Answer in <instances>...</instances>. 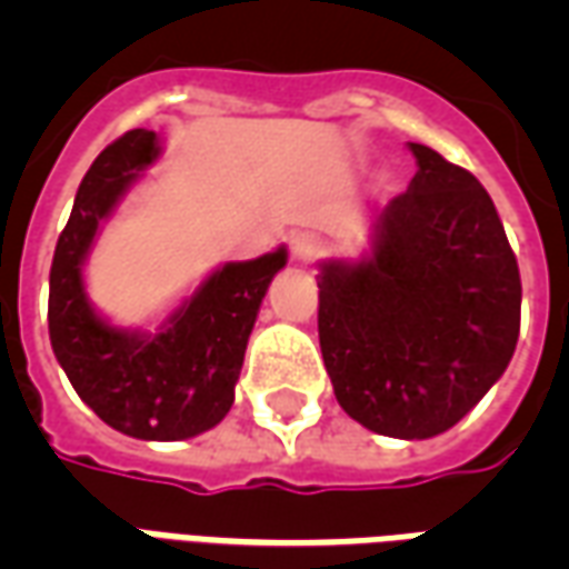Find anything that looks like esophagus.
I'll list each match as a JSON object with an SVG mask.
<instances>
[{"label": "esophagus", "mask_w": 569, "mask_h": 569, "mask_svg": "<svg viewBox=\"0 0 569 569\" xmlns=\"http://www.w3.org/2000/svg\"><path fill=\"white\" fill-rule=\"evenodd\" d=\"M289 252L298 264H313V261L322 256V243L320 237H313L310 231H296L289 237Z\"/></svg>", "instance_id": "1"}]
</instances>
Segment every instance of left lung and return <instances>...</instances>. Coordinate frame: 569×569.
Here are the masks:
<instances>
[{
  "label": "left lung",
  "instance_id": "left-lung-1",
  "mask_svg": "<svg viewBox=\"0 0 569 569\" xmlns=\"http://www.w3.org/2000/svg\"><path fill=\"white\" fill-rule=\"evenodd\" d=\"M418 173L375 216L371 249L320 264V350L362 427L432 439L481 402L518 345L521 277L476 176L408 142Z\"/></svg>",
  "mask_w": 569,
  "mask_h": 569
}]
</instances>
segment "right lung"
Segmentation results:
<instances>
[{
	"label": "right lung",
	"instance_id": "1",
	"mask_svg": "<svg viewBox=\"0 0 569 569\" xmlns=\"http://www.w3.org/2000/svg\"><path fill=\"white\" fill-rule=\"evenodd\" d=\"M158 158V133L137 128L84 173L51 261L48 332L60 369L103 423L133 439L179 441L212 429L234 406L249 332L286 247L216 268L151 332L112 326L84 292V261L100 224Z\"/></svg>",
	"mask_w": 569,
	"mask_h": 569
}]
</instances>
